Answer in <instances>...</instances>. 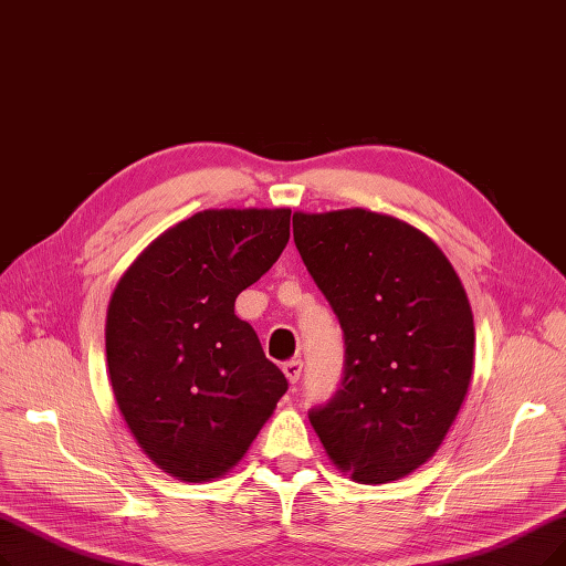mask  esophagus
I'll return each mask as SVG.
<instances>
[{
  "instance_id": "obj_1",
  "label": "esophagus",
  "mask_w": 566,
  "mask_h": 566,
  "mask_svg": "<svg viewBox=\"0 0 566 566\" xmlns=\"http://www.w3.org/2000/svg\"><path fill=\"white\" fill-rule=\"evenodd\" d=\"M282 370H284V375H286V379L291 384H296L301 379V373H303V360L301 358H291V360H286L282 365Z\"/></svg>"
}]
</instances>
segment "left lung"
<instances>
[{"label": "left lung", "instance_id": "obj_1", "mask_svg": "<svg viewBox=\"0 0 566 566\" xmlns=\"http://www.w3.org/2000/svg\"><path fill=\"white\" fill-rule=\"evenodd\" d=\"M293 242L344 339L339 388L310 421L352 479H402L439 449L470 388L467 293L437 244L396 217L296 212Z\"/></svg>", "mask_w": 566, "mask_h": 566}]
</instances>
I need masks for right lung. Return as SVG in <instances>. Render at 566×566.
I'll return each instance as SVG.
<instances>
[{
	"label": "right lung",
	"instance_id": "obj_1",
	"mask_svg": "<svg viewBox=\"0 0 566 566\" xmlns=\"http://www.w3.org/2000/svg\"><path fill=\"white\" fill-rule=\"evenodd\" d=\"M291 210H203L161 233L117 282L106 360L117 407L164 472L219 479L248 453L289 381L238 293L289 242Z\"/></svg>",
	"mask_w": 566,
	"mask_h": 566
}]
</instances>
